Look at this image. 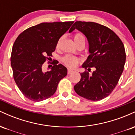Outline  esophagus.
I'll return each instance as SVG.
<instances>
[{"label":"esophagus","instance_id":"1","mask_svg":"<svg viewBox=\"0 0 135 135\" xmlns=\"http://www.w3.org/2000/svg\"><path fill=\"white\" fill-rule=\"evenodd\" d=\"M73 72H74V70H73L72 69H68V74H72V73Z\"/></svg>","mask_w":135,"mask_h":135}]
</instances>
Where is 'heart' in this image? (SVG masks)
Masks as SVG:
<instances>
[{
    "label": "heart",
    "mask_w": 135,
    "mask_h": 135,
    "mask_svg": "<svg viewBox=\"0 0 135 135\" xmlns=\"http://www.w3.org/2000/svg\"><path fill=\"white\" fill-rule=\"evenodd\" d=\"M74 41H75V42L76 43V44H79V43L80 42H85V41H86L84 36L80 33H75V35H74ZM61 41H62V37H61L58 40V42H57V44H56L57 48L59 47ZM61 60H62L63 63H64L65 65L69 66V67H75V66H77V65H78L79 62V58H77V57L75 56H74L70 55H66L65 56H63L62 59H61Z\"/></svg>",
    "instance_id": "b5f03b06"
}]
</instances>
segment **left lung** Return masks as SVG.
I'll return each mask as SVG.
<instances>
[{
  "mask_svg": "<svg viewBox=\"0 0 135 135\" xmlns=\"http://www.w3.org/2000/svg\"><path fill=\"white\" fill-rule=\"evenodd\" d=\"M77 29L87 38L89 52L83 68L91 70L80 74V81L74 86L77 94L92 101L108 97L118 83L126 62V52L121 40L108 27L94 22L76 21L70 29Z\"/></svg>",
  "mask_w": 135,
  "mask_h": 135,
  "instance_id": "left-lung-1",
  "label": "left lung"
}]
</instances>
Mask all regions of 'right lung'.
<instances>
[{"label":"right lung","mask_w":135,"mask_h":135,"mask_svg":"<svg viewBox=\"0 0 135 135\" xmlns=\"http://www.w3.org/2000/svg\"><path fill=\"white\" fill-rule=\"evenodd\" d=\"M74 21L42 23L20 34L12 49L11 65L14 79L21 92L33 102H41L55 94L67 69L55 62L45 72L42 65L55 51L60 38Z\"/></svg>","instance_id":"obj_1"}]
</instances>
